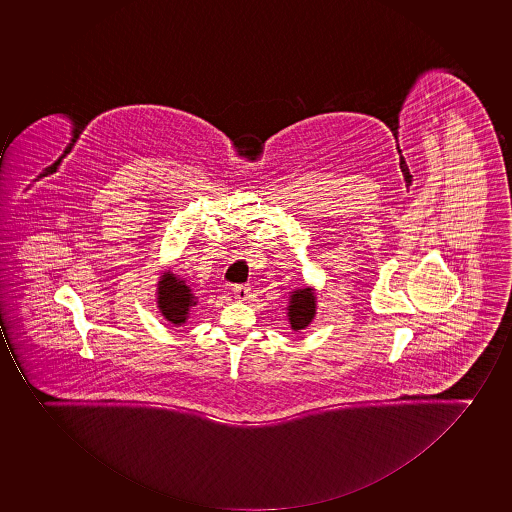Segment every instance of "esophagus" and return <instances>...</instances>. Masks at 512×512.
I'll list each match as a JSON object with an SVG mask.
<instances>
[{"label":"esophagus","instance_id":"esophagus-1","mask_svg":"<svg viewBox=\"0 0 512 512\" xmlns=\"http://www.w3.org/2000/svg\"><path fill=\"white\" fill-rule=\"evenodd\" d=\"M232 292L233 297L238 301H243L250 297V287H248V285H235V287L232 288Z\"/></svg>","mask_w":512,"mask_h":512}]
</instances>
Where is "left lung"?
<instances>
[{"label": "left lung", "mask_w": 512, "mask_h": 512, "mask_svg": "<svg viewBox=\"0 0 512 512\" xmlns=\"http://www.w3.org/2000/svg\"><path fill=\"white\" fill-rule=\"evenodd\" d=\"M287 310L288 323L293 331H301L306 326H310L316 314V297H314L313 288L293 290Z\"/></svg>", "instance_id": "left-lung-1"}]
</instances>
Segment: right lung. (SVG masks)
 Listing matches in <instances>:
<instances>
[{
    "instance_id": "add662e5",
    "label": "right lung",
    "mask_w": 512,
    "mask_h": 512,
    "mask_svg": "<svg viewBox=\"0 0 512 512\" xmlns=\"http://www.w3.org/2000/svg\"><path fill=\"white\" fill-rule=\"evenodd\" d=\"M157 305L168 323L178 327L186 323L189 308L196 305V297L185 280L173 272L165 271L157 284Z\"/></svg>"
}]
</instances>
